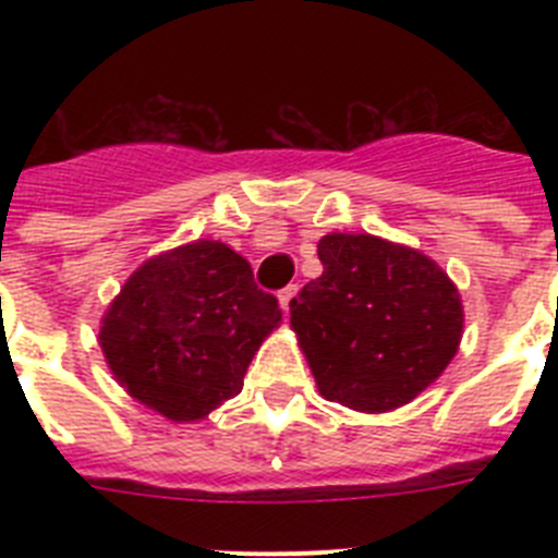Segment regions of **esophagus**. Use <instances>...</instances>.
<instances>
[{
	"instance_id": "esophagus-1",
	"label": "esophagus",
	"mask_w": 558,
	"mask_h": 558,
	"mask_svg": "<svg viewBox=\"0 0 558 558\" xmlns=\"http://www.w3.org/2000/svg\"><path fill=\"white\" fill-rule=\"evenodd\" d=\"M295 290H299V288H295V284H288V288L279 290V304H282L284 313H288L290 302H293V299H295Z\"/></svg>"
}]
</instances>
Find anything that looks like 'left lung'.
Returning a JSON list of instances; mask_svg holds the SVG:
<instances>
[{
  "mask_svg": "<svg viewBox=\"0 0 558 558\" xmlns=\"http://www.w3.org/2000/svg\"><path fill=\"white\" fill-rule=\"evenodd\" d=\"M324 274L290 302L318 391L354 411L405 405L458 352L463 310L433 259L372 234H327Z\"/></svg>",
  "mask_w": 558,
  "mask_h": 558,
  "instance_id": "obj_1",
  "label": "left lung"
}]
</instances>
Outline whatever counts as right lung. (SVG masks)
<instances>
[{
    "label": "right lung",
    "mask_w": 558,
    "mask_h": 558,
    "mask_svg": "<svg viewBox=\"0 0 558 558\" xmlns=\"http://www.w3.org/2000/svg\"><path fill=\"white\" fill-rule=\"evenodd\" d=\"M282 322L276 295L218 240L153 256L102 318L100 347L133 399L172 422H195L243 388L245 368Z\"/></svg>",
    "instance_id": "1"
}]
</instances>
